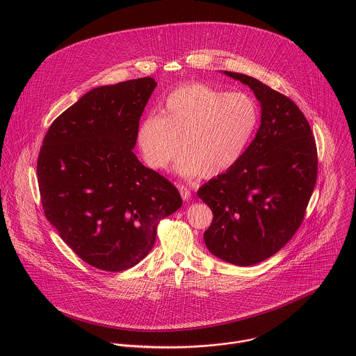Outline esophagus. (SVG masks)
Instances as JSON below:
<instances>
[{
  "label": "esophagus",
  "instance_id": "34e87169",
  "mask_svg": "<svg viewBox=\"0 0 356 356\" xmlns=\"http://www.w3.org/2000/svg\"><path fill=\"white\" fill-rule=\"evenodd\" d=\"M179 190H180V194H181V198L184 200V201H190L191 200V191H190V188L187 187V186H179Z\"/></svg>",
  "mask_w": 356,
  "mask_h": 356
}]
</instances>
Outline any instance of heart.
I'll return each instance as SVG.
<instances>
[{"instance_id": "b5f03b06", "label": "heart", "mask_w": 356, "mask_h": 356, "mask_svg": "<svg viewBox=\"0 0 356 356\" xmlns=\"http://www.w3.org/2000/svg\"><path fill=\"white\" fill-rule=\"evenodd\" d=\"M259 124L261 111L252 97L191 83L166 95L159 116L140 122L137 144L155 170L166 169L180 149V172L213 177L241 159Z\"/></svg>"}]
</instances>
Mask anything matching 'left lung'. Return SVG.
Listing matches in <instances>:
<instances>
[{"label": "left lung", "mask_w": 356, "mask_h": 356, "mask_svg": "<svg viewBox=\"0 0 356 356\" xmlns=\"http://www.w3.org/2000/svg\"><path fill=\"white\" fill-rule=\"evenodd\" d=\"M226 74L252 88L262 108L261 126L241 159L205 183L198 197L213 213L204 233L208 250L250 266L280 251L304 222L318 180V149L293 99L255 77Z\"/></svg>", "instance_id": "left-lung-1"}]
</instances>
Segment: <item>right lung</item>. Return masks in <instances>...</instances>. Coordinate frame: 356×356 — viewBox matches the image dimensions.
<instances>
[{
  "instance_id": "add662e5",
  "label": "right lung",
  "mask_w": 356,
  "mask_h": 356,
  "mask_svg": "<svg viewBox=\"0 0 356 356\" xmlns=\"http://www.w3.org/2000/svg\"><path fill=\"white\" fill-rule=\"evenodd\" d=\"M155 87L141 77L88 91L51 123L40 148L45 218L81 261L105 272L145 258L159 222L183 205L173 183L133 152Z\"/></svg>"
}]
</instances>
